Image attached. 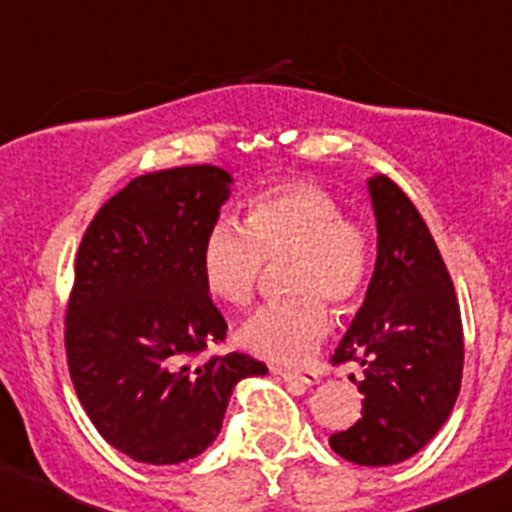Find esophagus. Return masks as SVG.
Listing matches in <instances>:
<instances>
[{
  "instance_id": "34e87169",
  "label": "esophagus",
  "mask_w": 512,
  "mask_h": 512,
  "mask_svg": "<svg viewBox=\"0 0 512 512\" xmlns=\"http://www.w3.org/2000/svg\"><path fill=\"white\" fill-rule=\"evenodd\" d=\"M277 374L282 376L285 381H294V384H302V386H312L319 381V374L312 369H304V371H292V369H277Z\"/></svg>"
}]
</instances>
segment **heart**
<instances>
[{
	"label": "heart",
	"instance_id": "1",
	"mask_svg": "<svg viewBox=\"0 0 512 512\" xmlns=\"http://www.w3.org/2000/svg\"><path fill=\"white\" fill-rule=\"evenodd\" d=\"M289 260L294 297L257 309L242 324L247 352L277 364H302L327 337L332 312L349 309L364 292L374 262L369 227L342 213L332 190L307 178L267 185L245 203V225L218 218L200 250V272L213 297L232 307L255 299L267 262Z\"/></svg>",
	"mask_w": 512,
	"mask_h": 512
}]
</instances>
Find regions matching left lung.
Instances as JSON below:
<instances>
[{"instance_id":"1","label":"left lung","mask_w":512,"mask_h":512,"mask_svg":"<svg viewBox=\"0 0 512 512\" xmlns=\"http://www.w3.org/2000/svg\"><path fill=\"white\" fill-rule=\"evenodd\" d=\"M379 257L364 304L332 364L364 366L361 418L329 443L359 466H394L446 423L463 379L456 289L431 230L391 178L369 180Z\"/></svg>"}]
</instances>
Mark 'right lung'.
I'll return each instance as SVG.
<instances>
[{"instance_id":"right-lung-1","label":"right lung","mask_w":512,"mask_h":512,"mask_svg":"<svg viewBox=\"0 0 512 512\" xmlns=\"http://www.w3.org/2000/svg\"><path fill=\"white\" fill-rule=\"evenodd\" d=\"M230 175L178 165L133 178L98 208L74 260L64 344L96 431L133 461L170 466L218 438L232 389L267 374L218 354L227 322L200 272Z\"/></svg>"}]
</instances>
